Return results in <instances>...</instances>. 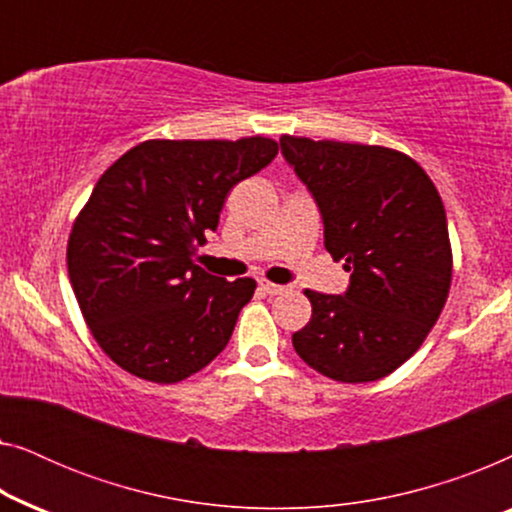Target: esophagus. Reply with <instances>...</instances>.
I'll return each instance as SVG.
<instances>
[{
  "label": "esophagus",
  "mask_w": 512,
  "mask_h": 512,
  "mask_svg": "<svg viewBox=\"0 0 512 512\" xmlns=\"http://www.w3.org/2000/svg\"><path fill=\"white\" fill-rule=\"evenodd\" d=\"M258 289L268 293V296H279V293L289 291V286H284V284H272V282H268V279H258Z\"/></svg>",
  "instance_id": "esophagus-1"
}]
</instances>
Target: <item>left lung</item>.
Segmentation results:
<instances>
[{
  "instance_id": "obj_1",
  "label": "left lung",
  "mask_w": 512,
  "mask_h": 512,
  "mask_svg": "<svg viewBox=\"0 0 512 512\" xmlns=\"http://www.w3.org/2000/svg\"><path fill=\"white\" fill-rule=\"evenodd\" d=\"M279 146L317 202L326 251L349 272L342 296L305 291L312 319L293 349L331 380H380L417 352L450 293L443 200L401 151L291 135Z\"/></svg>"
}]
</instances>
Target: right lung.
Here are the masks:
<instances>
[{"label": "right lung", "instance_id": "right-lung-1", "mask_svg": "<svg viewBox=\"0 0 512 512\" xmlns=\"http://www.w3.org/2000/svg\"><path fill=\"white\" fill-rule=\"evenodd\" d=\"M277 151L268 137L149 139L97 181L69 235L67 268L90 333L123 370L181 382L228 345L256 282L209 275L193 254L219 226L230 188Z\"/></svg>", "mask_w": 512, "mask_h": 512}]
</instances>
